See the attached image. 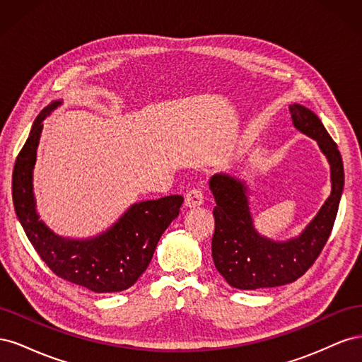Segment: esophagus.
<instances>
[{
  "label": "esophagus",
  "mask_w": 362,
  "mask_h": 362,
  "mask_svg": "<svg viewBox=\"0 0 362 362\" xmlns=\"http://www.w3.org/2000/svg\"><path fill=\"white\" fill-rule=\"evenodd\" d=\"M204 202V192L199 187H194L190 189L185 194V206L193 208V206H198Z\"/></svg>",
  "instance_id": "1"
}]
</instances>
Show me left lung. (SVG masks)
Returning <instances> with one entry per match:
<instances>
[{
	"mask_svg": "<svg viewBox=\"0 0 362 362\" xmlns=\"http://www.w3.org/2000/svg\"><path fill=\"white\" fill-rule=\"evenodd\" d=\"M290 115L294 127L315 139L329 160L331 196L300 237L286 243H275L258 235L254 229L245 182L228 175L211 177L210 189L216 199L213 261L229 286L240 290L279 287L299 279L319 258L334 228L344 185L341 154L322 120L311 110L293 104Z\"/></svg>",
	"mask_w": 362,
	"mask_h": 362,
	"instance_id": "1",
	"label": "left lung"
}]
</instances>
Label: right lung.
Here are the masks:
<instances>
[{
  "label": "right lung",
  "instance_id": "1",
  "mask_svg": "<svg viewBox=\"0 0 362 362\" xmlns=\"http://www.w3.org/2000/svg\"><path fill=\"white\" fill-rule=\"evenodd\" d=\"M59 104L52 103L42 110L16 157L12 175L16 216L33 247L59 278L95 293L127 290L148 269L160 237L180 214L184 198L170 194L134 204L112 229L92 240H68L49 231L36 213L31 172L42 122Z\"/></svg>",
  "mask_w": 362,
  "mask_h": 362
}]
</instances>
